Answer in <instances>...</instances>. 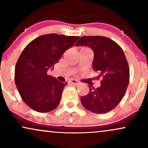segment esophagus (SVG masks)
Instances as JSON below:
<instances>
[{"label":"esophagus","mask_w":148,"mask_h":148,"mask_svg":"<svg viewBox=\"0 0 148 148\" xmlns=\"http://www.w3.org/2000/svg\"><path fill=\"white\" fill-rule=\"evenodd\" d=\"M69 83H72V84L76 85H79L80 84V82L78 81L77 80H75V79H71L70 81H69Z\"/></svg>","instance_id":"1"}]
</instances>
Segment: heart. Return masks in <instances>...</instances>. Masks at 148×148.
I'll return each mask as SVG.
<instances>
[{
	"mask_svg": "<svg viewBox=\"0 0 148 148\" xmlns=\"http://www.w3.org/2000/svg\"><path fill=\"white\" fill-rule=\"evenodd\" d=\"M88 49H90L88 47H83L81 48V50L80 51H84V50H88Z\"/></svg>",
	"mask_w": 148,
	"mask_h": 148,
	"instance_id": "b5f03b06",
	"label": "heart"
}]
</instances>
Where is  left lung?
Wrapping results in <instances>:
<instances>
[{
  "label": "left lung",
  "mask_w": 148,
  "mask_h": 148,
  "mask_svg": "<svg viewBox=\"0 0 148 148\" xmlns=\"http://www.w3.org/2000/svg\"><path fill=\"white\" fill-rule=\"evenodd\" d=\"M88 46L93 50L92 68L99 72L101 86L89 85L90 92L81 97L83 106L96 114L112 110L122 100L130 82V69L125 54L116 42L100 36H82L76 46Z\"/></svg>",
  "instance_id": "1"
}]
</instances>
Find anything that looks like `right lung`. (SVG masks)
<instances>
[{
  "label": "right lung",
  "instance_id": "obj_1",
  "mask_svg": "<svg viewBox=\"0 0 148 148\" xmlns=\"http://www.w3.org/2000/svg\"><path fill=\"white\" fill-rule=\"evenodd\" d=\"M79 38L49 34L37 37L23 49L16 64L14 80L23 101L30 108L46 113L59 105L67 83L48 75V69Z\"/></svg>",
  "mask_w": 148,
  "mask_h": 148
}]
</instances>
